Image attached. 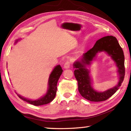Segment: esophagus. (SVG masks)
Instances as JSON below:
<instances>
[{"label": "esophagus", "instance_id": "esophagus-1", "mask_svg": "<svg viewBox=\"0 0 131 131\" xmlns=\"http://www.w3.org/2000/svg\"><path fill=\"white\" fill-rule=\"evenodd\" d=\"M71 65V62L70 61H66L63 65V68L65 69H68L70 68V66Z\"/></svg>", "mask_w": 131, "mask_h": 131}]
</instances>
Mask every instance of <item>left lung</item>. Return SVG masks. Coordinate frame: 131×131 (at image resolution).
I'll return each instance as SVG.
<instances>
[{
	"label": "left lung",
	"mask_w": 131,
	"mask_h": 131,
	"mask_svg": "<svg viewBox=\"0 0 131 131\" xmlns=\"http://www.w3.org/2000/svg\"><path fill=\"white\" fill-rule=\"evenodd\" d=\"M102 51H105L116 62L118 68L119 80L117 85L113 88L104 92H97L92 87L89 71L86 66L90 64L97 52ZM73 66L76 68L74 74L78 82L80 94L85 99L92 102L104 101L112 96L120 87L125 76L123 51L117 39L113 36L103 37L97 40L94 47L83 54L80 61L75 62Z\"/></svg>",
	"instance_id": "left-lung-1"
}]
</instances>
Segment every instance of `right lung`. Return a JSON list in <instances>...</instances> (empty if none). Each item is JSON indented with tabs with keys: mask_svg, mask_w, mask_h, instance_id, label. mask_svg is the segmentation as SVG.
<instances>
[{
	"mask_svg": "<svg viewBox=\"0 0 131 131\" xmlns=\"http://www.w3.org/2000/svg\"><path fill=\"white\" fill-rule=\"evenodd\" d=\"M18 40H17L15 42L17 43ZM62 72L63 70L60 65H57V66H55L51 73L50 75L49 79H48V88L47 92L46 93V94L44 96L40 97V99L35 101H32L30 100V99L25 98V97L21 96V95L18 94H17V95L19 98L23 99V101L34 106H40L49 103L53 101L55 95H56L57 83L62 73Z\"/></svg>",
	"mask_w": 131,
	"mask_h": 131,
	"instance_id": "1",
	"label": "right lung"
}]
</instances>
